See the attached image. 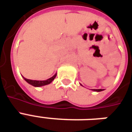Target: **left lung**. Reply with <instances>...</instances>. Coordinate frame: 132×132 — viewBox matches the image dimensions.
<instances>
[{
	"label": "left lung",
	"mask_w": 132,
	"mask_h": 132,
	"mask_svg": "<svg viewBox=\"0 0 132 132\" xmlns=\"http://www.w3.org/2000/svg\"><path fill=\"white\" fill-rule=\"evenodd\" d=\"M92 90H93V91H97V92H100L103 90L102 89H92Z\"/></svg>",
	"instance_id": "left-lung-1"
}]
</instances>
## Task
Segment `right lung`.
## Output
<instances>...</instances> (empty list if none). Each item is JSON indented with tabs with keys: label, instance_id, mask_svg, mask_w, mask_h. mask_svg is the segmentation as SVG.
I'll return each instance as SVG.
<instances>
[{
	"label": "right lung",
	"instance_id": "add662e5",
	"mask_svg": "<svg viewBox=\"0 0 132 132\" xmlns=\"http://www.w3.org/2000/svg\"><path fill=\"white\" fill-rule=\"evenodd\" d=\"M56 76V73L53 76L52 78H50L49 79H47L46 80H30V79H27V78H24V79L27 83L32 85V86H35V87H40V86H46V85H48L49 83H51L54 80Z\"/></svg>",
	"mask_w": 132,
	"mask_h": 132
}]
</instances>
